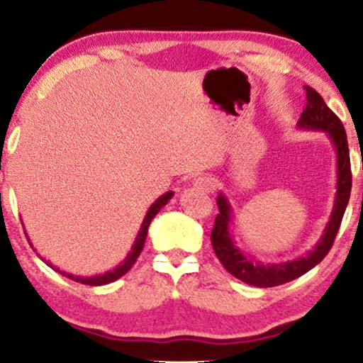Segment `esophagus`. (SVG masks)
<instances>
[{
    "instance_id": "esophagus-1",
    "label": "esophagus",
    "mask_w": 363,
    "mask_h": 363,
    "mask_svg": "<svg viewBox=\"0 0 363 363\" xmlns=\"http://www.w3.org/2000/svg\"><path fill=\"white\" fill-rule=\"evenodd\" d=\"M193 186H195L196 190H200V191H211V188L215 186V183H213L211 177L201 175V177L195 178V182H193Z\"/></svg>"
}]
</instances>
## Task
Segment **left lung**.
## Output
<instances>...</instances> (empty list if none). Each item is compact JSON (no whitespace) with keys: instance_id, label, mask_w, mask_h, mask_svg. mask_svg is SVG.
Segmentation results:
<instances>
[{"instance_id":"obj_1","label":"left lung","mask_w":363,"mask_h":363,"mask_svg":"<svg viewBox=\"0 0 363 363\" xmlns=\"http://www.w3.org/2000/svg\"><path fill=\"white\" fill-rule=\"evenodd\" d=\"M307 106L297 122L301 130H314L324 132L329 138L332 147L335 150L337 160V182H335V198L334 206L329 221L324 228V235L315 242V246L306 255L296 259L284 262H267L262 264L255 257L246 255L240 246L236 245L235 235L231 233L233 223V206L230 200L223 191L218 193L216 205L220 213L216 215L215 226L211 231V245L215 250L218 259L225 266V269L246 284L255 287H272L284 284V282L294 281L327 256L330 251L332 242L335 240L337 231H339L342 216H344L345 208L349 205L350 190H352V172H350V157H349V143H347L345 128L339 121V117L327 107L324 99L315 92L314 89L306 86Z\"/></svg>"}]
</instances>
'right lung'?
Instances as JSON below:
<instances>
[{
	"label": "right lung",
	"instance_id": "right-lung-1",
	"mask_svg": "<svg viewBox=\"0 0 363 363\" xmlns=\"http://www.w3.org/2000/svg\"><path fill=\"white\" fill-rule=\"evenodd\" d=\"M172 198H173V191H167V193H163L162 196H158L157 200L152 203L150 208H148L145 218H143V221H142V225H140V230H138V233H137L135 241H133L130 251L127 252L125 259L118 262V264H117L116 267H113V269L104 272V274H96V276H89V277L74 276V274H71V272H64V271H61V269H57V267H54V266L51 264V262L44 259V257H41L39 255H38V256L41 257V259H43L44 262H46V264H48L49 267H52L54 271H57L59 274L66 276V277H69V279H72V281H76V282H81V284H87V286H104V284H111V282L121 279V277H122L123 274H127V272L130 271V267H132L133 264H135L137 257L140 256V252H142V250H143V245H145L148 226H150V223H152L153 218H155L157 213L160 211L162 208L165 206L167 203L172 200ZM24 235H26V238H28V241H29V245H31V247H34L31 240H29L26 230H24ZM34 251H36V250H34Z\"/></svg>",
	"mask_w": 363,
	"mask_h": 363
}]
</instances>
